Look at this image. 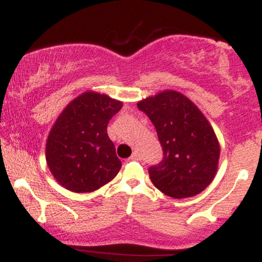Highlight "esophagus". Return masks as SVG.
<instances>
[{
    "instance_id": "obj_1",
    "label": "esophagus",
    "mask_w": 262,
    "mask_h": 262,
    "mask_svg": "<svg viewBox=\"0 0 262 262\" xmlns=\"http://www.w3.org/2000/svg\"><path fill=\"white\" fill-rule=\"evenodd\" d=\"M130 159H132V160H140V155H139V152H138V151H134L133 154H132Z\"/></svg>"
}]
</instances>
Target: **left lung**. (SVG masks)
<instances>
[{
  "label": "left lung",
  "mask_w": 262,
  "mask_h": 262,
  "mask_svg": "<svg viewBox=\"0 0 262 262\" xmlns=\"http://www.w3.org/2000/svg\"><path fill=\"white\" fill-rule=\"evenodd\" d=\"M149 117L164 150V159L149 169L151 182L172 198L202 192L218 170L221 145L206 116L188 97L164 90L137 103Z\"/></svg>",
  "instance_id": "1"
}]
</instances>
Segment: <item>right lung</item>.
<instances>
[{
  "label": "right lung",
  "instance_id": "obj_1",
  "mask_svg": "<svg viewBox=\"0 0 262 262\" xmlns=\"http://www.w3.org/2000/svg\"><path fill=\"white\" fill-rule=\"evenodd\" d=\"M123 102L89 90L59 114L45 145V159L59 185L85 193L112 181L122 167L107 134L110 119Z\"/></svg>",
  "mask_w": 262,
  "mask_h": 262
}]
</instances>
